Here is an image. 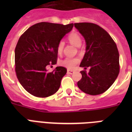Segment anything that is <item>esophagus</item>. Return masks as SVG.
Segmentation results:
<instances>
[{
  "label": "esophagus",
  "instance_id": "34e87169",
  "mask_svg": "<svg viewBox=\"0 0 132 132\" xmlns=\"http://www.w3.org/2000/svg\"><path fill=\"white\" fill-rule=\"evenodd\" d=\"M67 73L69 75H72L74 73V70H70V69H68L67 70Z\"/></svg>",
  "mask_w": 132,
  "mask_h": 132
}]
</instances>
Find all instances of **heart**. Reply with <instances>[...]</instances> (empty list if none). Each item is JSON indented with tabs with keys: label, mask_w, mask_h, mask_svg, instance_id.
<instances>
[{
	"label": "heart",
	"mask_w": 132,
	"mask_h": 132,
	"mask_svg": "<svg viewBox=\"0 0 132 132\" xmlns=\"http://www.w3.org/2000/svg\"><path fill=\"white\" fill-rule=\"evenodd\" d=\"M68 40L73 45L76 46H79L81 44V37L77 34L72 33L70 34L68 36ZM64 47V42L61 41L57 46V52L58 53H61ZM80 61V59L79 57H66L64 60H62L60 62V64L65 68L68 69H72L77 64H78Z\"/></svg>",
	"instance_id": "b5f03b06"
}]
</instances>
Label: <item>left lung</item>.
<instances>
[{"label":"left lung","instance_id":"obj_1","mask_svg":"<svg viewBox=\"0 0 132 132\" xmlns=\"http://www.w3.org/2000/svg\"><path fill=\"white\" fill-rule=\"evenodd\" d=\"M86 41V53L80 66L89 72L81 71V79L77 86L81 91L97 95L106 91L114 84L119 73V54L112 38L97 24L75 23Z\"/></svg>","mask_w":132,"mask_h":132}]
</instances>
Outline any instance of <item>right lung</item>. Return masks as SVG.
<instances>
[{
  "mask_svg": "<svg viewBox=\"0 0 132 132\" xmlns=\"http://www.w3.org/2000/svg\"><path fill=\"white\" fill-rule=\"evenodd\" d=\"M72 27V23L40 22L20 36L15 49V72L20 84L29 93L47 97L59 90L66 68L57 66L48 72L46 66L56 64L58 44Z\"/></svg>",
  "mask_w": 132,
  "mask_h": 132,
  "instance_id": "right-lung-1",
  "label": "right lung"
}]
</instances>
